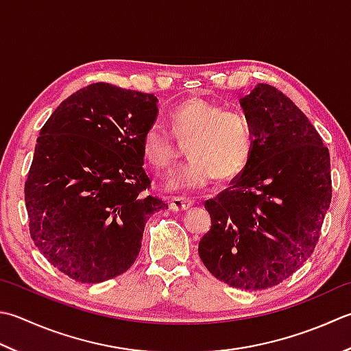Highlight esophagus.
<instances>
[{"label": "esophagus", "mask_w": 351, "mask_h": 351, "mask_svg": "<svg viewBox=\"0 0 351 351\" xmlns=\"http://www.w3.org/2000/svg\"><path fill=\"white\" fill-rule=\"evenodd\" d=\"M193 207V201L185 197H173L170 201V208L173 211H187Z\"/></svg>", "instance_id": "1"}]
</instances>
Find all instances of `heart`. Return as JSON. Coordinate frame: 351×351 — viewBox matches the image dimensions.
<instances>
[{
	"label": "heart",
	"mask_w": 351,
	"mask_h": 351,
	"mask_svg": "<svg viewBox=\"0 0 351 351\" xmlns=\"http://www.w3.org/2000/svg\"><path fill=\"white\" fill-rule=\"evenodd\" d=\"M170 126L180 143H190L191 158L170 176L171 190H202L216 176L219 181L236 180L250 164L256 147L248 117L225 111L222 105L202 97L189 99L176 106L170 112ZM174 137L158 123L150 125L141 140L144 160L156 170L170 169L180 156V144Z\"/></svg>",
	"instance_id": "b5f03b06"
}]
</instances>
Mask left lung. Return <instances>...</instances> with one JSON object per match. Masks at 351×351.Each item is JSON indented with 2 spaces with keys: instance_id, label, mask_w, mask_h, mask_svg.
<instances>
[{
  "instance_id": "obj_1",
  "label": "left lung",
  "mask_w": 351,
  "mask_h": 351,
  "mask_svg": "<svg viewBox=\"0 0 351 351\" xmlns=\"http://www.w3.org/2000/svg\"><path fill=\"white\" fill-rule=\"evenodd\" d=\"M240 105L256 147L243 173L205 201L211 228L197 251L217 280L260 291L289 278L312 256L332 201L330 155L277 88L258 84Z\"/></svg>"
}]
</instances>
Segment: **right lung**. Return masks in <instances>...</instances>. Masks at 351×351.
I'll return each mask as SVG.
<instances>
[{"instance_id":"obj_1","label":"right lung","mask_w":351,"mask_h":351,"mask_svg":"<svg viewBox=\"0 0 351 351\" xmlns=\"http://www.w3.org/2000/svg\"><path fill=\"white\" fill-rule=\"evenodd\" d=\"M154 94L97 82L70 95L38 136L24 197L30 236L56 269L80 283L126 272L150 215L141 140L154 125Z\"/></svg>"}]
</instances>
